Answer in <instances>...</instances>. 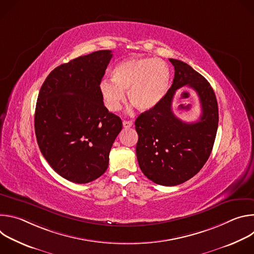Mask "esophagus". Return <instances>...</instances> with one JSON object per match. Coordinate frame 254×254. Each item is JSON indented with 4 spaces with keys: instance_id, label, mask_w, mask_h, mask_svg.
I'll return each mask as SVG.
<instances>
[{
    "instance_id": "obj_1",
    "label": "esophagus",
    "mask_w": 254,
    "mask_h": 254,
    "mask_svg": "<svg viewBox=\"0 0 254 254\" xmlns=\"http://www.w3.org/2000/svg\"><path fill=\"white\" fill-rule=\"evenodd\" d=\"M123 126L125 128H128L132 127V122L131 121H124L123 122Z\"/></svg>"
}]
</instances>
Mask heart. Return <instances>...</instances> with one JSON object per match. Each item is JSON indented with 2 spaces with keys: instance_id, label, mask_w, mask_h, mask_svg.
<instances>
[{
  "instance_id": "b5f03b06",
  "label": "heart",
  "mask_w": 254,
  "mask_h": 254,
  "mask_svg": "<svg viewBox=\"0 0 254 254\" xmlns=\"http://www.w3.org/2000/svg\"><path fill=\"white\" fill-rule=\"evenodd\" d=\"M113 80L103 79L99 92L108 111L118 112L127 98L139 111H150L166 95L170 69L161 59L130 58L120 62L112 72Z\"/></svg>"
}]
</instances>
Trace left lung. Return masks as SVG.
Segmentation results:
<instances>
[{
	"instance_id": "8db88e82",
	"label": "left lung",
	"mask_w": 254,
	"mask_h": 254,
	"mask_svg": "<svg viewBox=\"0 0 254 254\" xmlns=\"http://www.w3.org/2000/svg\"><path fill=\"white\" fill-rule=\"evenodd\" d=\"M175 68L171 88L161 102L135 120L136 158L143 175L162 186H176L194 177L207 162L218 127V104L210 83L187 63L169 59ZM190 87L198 94L201 116L185 123L171 110L175 91Z\"/></svg>"
}]
</instances>
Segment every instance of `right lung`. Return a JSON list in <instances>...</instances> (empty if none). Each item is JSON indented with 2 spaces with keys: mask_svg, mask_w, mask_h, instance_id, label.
Listing matches in <instances>:
<instances>
[{
  "mask_svg": "<svg viewBox=\"0 0 254 254\" xmlns=\"http://www.w3.org/2000/svg\"><path fill=\"white\" fill-rule=\"evenodd\" d=\"M113 57L99 50L61 64L41 86L35 111V133L51 168L77 184L99 178L108 167L122 120L108 113L99 83Z\"/></svg>",
  "mask_w": 254,
  "mask_h": 254,
  "instance_id": "obj_1",
  "label": "right lung"
}]
</instances>
